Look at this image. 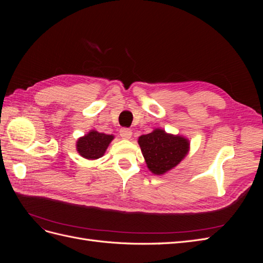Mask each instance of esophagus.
I'll return each mask as SVG.
<instances>
[{
  "instance_id": "obj_1",
  "label": "esophagus",
  "mask_w": 263,
  "mask_h": 263,
  "mask_svg": "<svg viewBox=\"0 0 263 263\" xmlns=\"http://www.w3.org/2000/svg\"><path fill=\"white\" fill-rule=\"evenodd\" d=\"M119 135L123 139H130V137L133 136V132L129 128H122L119 130Z\"/></svg>"
}]
</instances>
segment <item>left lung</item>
I'll use <instances>...</instances> for the list:
<instances>
[{
    "label": "left lung",
    "instance_id": "8db88e82",
    "mask_svg": "<svg viewBox=\"0 0 263 263\" xmlns=\"http://www.w3.org/2000/svg\"><path fill=\"white\" fill-rule=\"evenodd\" d=\"M138 144L149 171L155 176H163L172 170L190 151L187 138L181 135L169 134L161 128L141 135Z\"/></svg>",
    "mask_w": 263,
    "mask_h": 263
}]
</instances>
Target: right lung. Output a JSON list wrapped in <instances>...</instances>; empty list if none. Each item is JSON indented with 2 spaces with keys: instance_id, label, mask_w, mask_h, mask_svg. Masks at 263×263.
Masks as SVG:
<instances>
[{
  "instance_id": "obj_1",
  "label": "right lung",
  "mask_w": 263,
  "mask_h": 263,
  "mask_svg": "<svg viewBox=\"0 0 263 263\" xmlns=\"http://www.w3.org/2000/svg\"><path fill=\"white\" fill-rule=\"evenodd\" d=\"M114 139L113 135H106L99 133L95 129H91L84 136L77 140V151L81 157L87 160H97L104 156L110 141Z\"/></svg>"
}]
</instances>
